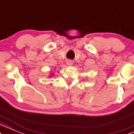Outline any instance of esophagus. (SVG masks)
Here are the masks:
<instances>
[{
    "label": "esophagus",
    "mask_w": 134,
    "mask_h": 134,
    "mask_svg": "<svg viewBox=\"0 0 134 134\" xmlns=\"http://www.w3.org/2000/svg\"><path fill=\"white\" fill-rule=\"evenodd\" d=\"M66 64L68 66H71L72 64H73V61H72L71 60H68L66 61Z\"/></svg>",
    "instance_id": "34e87169"
}]
</instances>
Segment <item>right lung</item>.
Masks as SVG:
<instances>
[{"instance_id":"1","label":"right lung","mask_w":134,"mask_h":134,"mask_svg":"<svg viewBox=\"0 0 134 134\" xmlns=\"http://www.w3.org/2000/svg\"><path fill=\"white\" fill-rule=\"evenodd\" d=\"M50 76H51V75H50Z\"/></svg>"}]
</instances>
